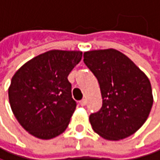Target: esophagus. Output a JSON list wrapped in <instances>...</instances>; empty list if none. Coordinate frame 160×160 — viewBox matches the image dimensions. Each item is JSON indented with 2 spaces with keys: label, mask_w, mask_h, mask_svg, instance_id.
<instances>
[{
  "label": "esophagus",
  "mask_w": 160,
  "mask_h": 160,
  "mask_svg": "<svg viewBox=\"0 0 160 160\" xmlns=\"http://www.w3.org/2000/svg\"><path fill=\"white\" fill-rule=\"evenodd\" d=\"M79 105H81L82 107L85 106V105H86V99H82V100L79 101Z\"/></svg>",
  "instance_id": "34e87169"
}]
</instances>
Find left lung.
<instances>
[{
  "label": "left lung",
  "instance_id": "obj_1",
  "mask_svg": "<svg viewBox=\"0 0 160 160\" xmlns=\"http://www.w3.org/2000/svg\"><path fill=\"white\" fill-rule=\"evenodd\" d=\"M83 62L97 77L103 99L100 111L89 117L94 131L108 141L134 134L145 123L153 106L148 77L114 48L85 51Z\"/></svg>",
  "mask_w": 160,
  "mask_h": 160
}]
</instances>
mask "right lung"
Wrapping results in <instances>:
<instances>
[{
	"label": "right lung",
	"instance_id": "1",
	"mask_svg": "<svg viewBox=\"0 0 160 160\" xmlns=\"http://www.w3.org/2000/svg\"><path fill=\"white\" fill-rule=\"evenodd\" d=\"M81 50L52 49L35 56L14 74L8 88L11 110L31 135L50 140L67 128L76 110L67 77Z\"/></svg>",
	"mask_w": 160,
	"mask_h": 160
}]
</instances>
